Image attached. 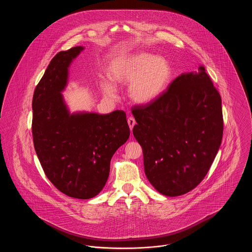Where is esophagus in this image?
<instances>
[{
    "mask_svg": "<svg viewBox=\"0 0 252 252\" xmlns=\"http://www.w3.org/2000/svg\"><path fill=\"white\" fill-rule=\"evenodd\" d=\"M127 123H128V126H129V128H130V130L132 131V129H133V127H134V126H135V124H136V121L134 118H132V117H129L128 118V120H127Z\"/></svg>",
    "mask_w": 252,
    "mask_h": 252,
    "instance_id": "esophagus-1",
    "label": "esophagus"
}]
</instances>
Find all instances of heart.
Listing matches in <instances>:
<instances>
[{
    "mask_svg": "<svg viewBox=\"0 0 252 252\" xmlns=\"http://www.w3.org/2000/svg\"><path fill=\"white\" fill-rule=\"evenodd\" d=\"M172 75L168 60L151 54L140 52L114 60L108 77L113 84L127 86V95L136 105H148L158 99L167 87ZM109 82L101 84L103 94L114 97L116 87Z\"/></svg>",
    "mask_w": 252,
    "mask_h": 252,
    "instance_id": "b5f03b06",
    "label": "heart"
}]
</instances>
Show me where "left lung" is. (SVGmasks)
I'll return each mask as SVG.
<instances>
[{
	"label": "left lung",
	"mask_w": 252,
	"mask_h": 252,
	"mask_svg": "<svg viewBox=\"0 0 252 252\" xmlns=\"http://www.w3.org/2000/svg\"><path fill=\"white\" fill-rule=\"evenodd\" d=\"M144 173L166 196L190 192L211 167L223 136L221 97L203 66L178 76L154 102L132 108Z\"/></svg>",
	"instance_id": "8db88e82"
}]
</instances>
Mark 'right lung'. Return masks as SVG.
Masks as SVG:
<instances>
[{
	"mask_svg": "<svg viewBox=\"0 0 252 252\" xmlns=\"http://www.w3.org/2000/svg\"><path fill=\"white\" fill-rule=\"evenodd\" d=\"M84 49L76 46L54 57L32 102L34 146L42 169L58 190L78 199L102 191L110 159L130 134L123 110L71 113L67 107L62 92L68 85L69 68Z\"/></svg>",
	"mask_w": 252,
	"mask_h": 252,
	"instance_id": "right-lung-1",
	"label": "right lung"
}]
</instances>
